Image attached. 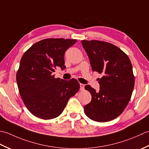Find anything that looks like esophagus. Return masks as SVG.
Returning a JSON list of instances; mask_svg holds the SVG:
<instances>
[{"mask_svg":"<svg viewBox=\"0 0 149 149\" xmlns=\"http://www.w3.org/2000/svg\"><path fill=\"white\" fill-rule=\"evenodd\" d=\"M84 88V85L83 84L80 83V90H83Z\"/></svg>","mask_w":149,"mask_h":149,"instance_id":"34e87169","label":"esophagus"}]
</instances>
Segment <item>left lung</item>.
I'll use <instances>...</instances> for the list:
<instances>
[{
	"label": "left lung",
	"mask_w": 149,
	"mask_h": 149,
	"mask_svg": "<svg viewBox=\"0 0 149 149\" xmlns=\"http://www.w3.org/2000/svg\"><path fill=\"white\" fill-rule=\"evenodd\" d=\"M93 72L102 74L99 92L90 85L84 88L91 95L84 106L86 115L99 122H109L121 114L131 99L134 76L128 56L113 44L98 40H82Z\"/></svg>",
	"instance_id": "obj_1"
}]
</instances>
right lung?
I'll list each match as a JSON object with an SVG mask.
<instances>
[{
  "label": "right lung",
  "mask_w": 149,
  "mask_h": 149,
  "mask_svg": "<svg viewBox=\"0 0 149 149\" xmlns=\"http://www.w3.org/2000/svg\"><path fill=\"white\" fill-rule=\"evenodd\" d=\"M77 40L47 38L33 44L22 56L17 83L27 109L36 117L50 120L59 116L70 98L79 90L75 79L55 78L56 67L65 69L64 55Z\"/></svg>",
  "instance_id": "add662e5"
}]
</instances>
